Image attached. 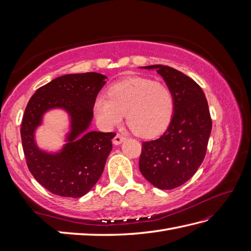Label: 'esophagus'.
I'll return each mask as SVG.
<instances>
[{
  "label": "esophagus",
  "mask_w": 251,
  "mask_h": 251,
  "mask_svg": "<svg viewBox=\"0 0 251 251\" xmlns=\"http://www.w3.org/2000/svg\"><path fill=\"white\" fill-rule=\"evenodd\" d=\"M125 141V137H123L122 135H120V134H117L114 138H113V145H115V146H120L122 142H124Z\"/></svg>",
  "instance_id": "1"
}]
</instances>
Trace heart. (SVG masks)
Instances as JSON below:
<instances>
[{"mask_svg":"<svg viewBox=\"0 0 251 251\" xmlns=\"http://www.w3.org/2000/svg\"><path fill=\"white\" fill-rule=\"evenodd\" d=\"M175 110L174 95L166 85L147 77H129L101 94L94 113L105 129L119 125L126 113L127 124L138 136L155 137L167 128Z\"/></svg>","mask_w":251,"mask_h":251,"instance_id":"b5f03b06","label":"heart"}]
</instances>
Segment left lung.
Masks as SVG:
<instances>
[{"label": "left lung", "instance_id": "1", "mask_svg": "<svg viewBox=\"0 0 251 251\" xmlns=\"http://www.w3.org/2000/svg\"><path fill=\"white\" fill-rule=\"evenodd\" d=\"M161 75L175 99L173 119L155 140L142 142L139 169L149 182L173 190L193 177L205 158L212 123L205 94L182 72L163 65L140 67Z\"/></svg>", "mask_w": 251, "mask_h": 251}]
</instances>
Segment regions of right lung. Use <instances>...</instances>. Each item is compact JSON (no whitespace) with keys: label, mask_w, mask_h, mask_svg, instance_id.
Instances as JSON below:
<instances>
[{"label":"right lung","mask_w":251,"mask_h":251,"mask_svg":"<svg viewBox=\"0 0 251 251\" xmlns=\"http://www.w3.org/2000/svg\"><path fill=\"white\" fill-rule=\"evenodd\" d=\"M105 78L96 72L67 74L37 89L26 104L20 129L26 165L37 182L51 193L82 197L103 173L115 134L90 131L89 127L95 99ZM57 108L66 112L71 125L65 145L49 152L37 146L35 131L45 113Z\"/></svg>","instance_id":"add662e5"}]
</instances>
